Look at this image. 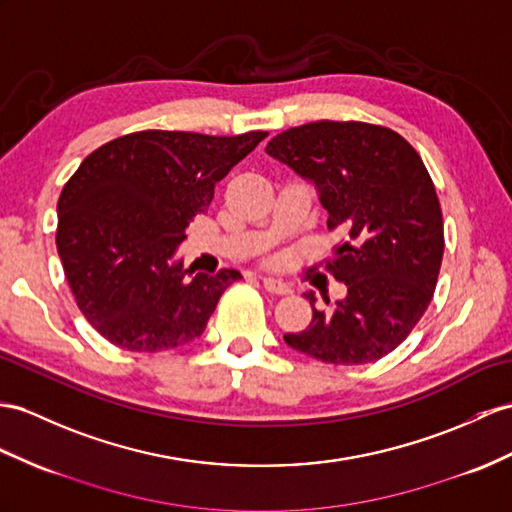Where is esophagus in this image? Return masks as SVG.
Wrapping results in <instances>:
<instances>
[{
    "mask_svg": "<svg viewBox=\"0 0 512 512\" xmlns=\"http://www.w3.org/2000/svg\"><path fill=\"white\" fill-rule=\"evenodd\" d=\"M260 280H263V286L273 295H289L291 293V286L282 280H276V278H260Z\"/></svg>",
    "mask_w": 512,
    "mask_h": 512,
    "instance_id": "1",
    "label": "esophagus"
}]
</instances>
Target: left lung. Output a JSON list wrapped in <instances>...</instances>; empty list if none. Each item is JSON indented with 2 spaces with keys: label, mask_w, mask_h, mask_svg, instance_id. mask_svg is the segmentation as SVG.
Wrapping results in <instances>:
<instances>
[{
  "label": "left lung",
  "mask_w": 512,
  "mask_h": 512,
  "mask_svg": "<svg viewBox=\"0 0 512 512\" xmlns=\"http://www.w3.org/2000/svg\"><path fill=\"white\" fill-rule=\"evenodd\" d=\"M265 152L313 182L328 228L345 232L326 269L347 295L326 313L304 293L313 321L286 345L321 363H376L417 326L441 271L443 215L426 165L404 136L363 121L306 123Z\"/></svg>",
  "instance_id": "8db88e82"
}]
</instances>
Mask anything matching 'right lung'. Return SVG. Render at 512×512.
<instances>
[{
  "mask_svg": "<svg viewBox=\"0 0 512 512\" xmlns=\"http://www.w3.org/2000/svg\"><path fill=\"white\" fill-rule=\"evenodd\" d=\"M265 136L145 130L82 160L58 199L56 247L78 308L106 341L162 352L202 336L241 273L186 278L176 249L215 184Z\"/></svg>",
  "mask_w": 512,
  "mask_h": 512,
  "instance_id": "obj_1",
  "label": "right lung"
}]
</instances>
